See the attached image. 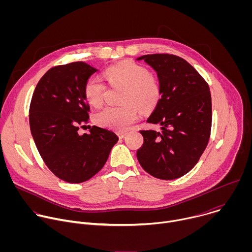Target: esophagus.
<instances>
[{"label":"esophagus","mask_w":252,"mask_h":252,"mask_svg":"<svg viewBox=\"0 0 252 252\" xmlns=\"http://www.w3.org/2000/svg\"><path fill=\"white\" fill-rule=\"evenodd\" d=\"M118 135L120 138H124L126 135V132H123V131H119L118 132Z\"/></svg>","instance_id":"34e87169"}]
</instances>
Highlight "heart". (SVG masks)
Returning <instances> with one entry per match:
<instances>
[{"instance_id":"obj_1","label":"heart","mask_w":252,"mask_h":252,"mask_svg":"<svg viewBox=\"0 0 252 252\" xmlns=\"http://www.w3.org/2000/svg\"><path fill=\"white\" fill-rule=\"evenodd\" d=\"M104 78L112 86L125 88L121 106H106L94 116L95 123L103 127L124 131L130 127L139 118V110L149 113L157 106L161 88L158 80L150 70L132 62L122 63L107 67ZM105 86L97 77H90L84 86L87 101L98 107L103 102Z\"/></svg>"}]
</instances>
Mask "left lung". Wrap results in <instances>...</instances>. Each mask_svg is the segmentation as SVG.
<instances>
[{
	"label": "left lung",
	"mask_w": 252,
	"mask_h": 252,
	"mask_svg": "<svg viewBox=\"0 0 252 252\" xmlns=\"http://www.w3.org/2000/svg\"><path fill=\"white\" fill-rule=\"evenodd\" d=\"M158 75L161 88L149 124L160 131L140 130L143 145L136 152L141 167L151 175L170 181L188 173L203 154L211 129L209 87L183 58L168 54L141 56Z\"/></svg>",
	"instance_id": "obj_1"
}]
</instances>
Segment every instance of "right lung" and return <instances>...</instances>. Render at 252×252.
Masks as SVG:
<instances>
[{
    "instance_id": "right-lung-1",
    "label": "right lung",
    "mask_w": 252,
    "mask_h": 252,
    "mask_svg": "<svg viewBox=\"0 0 252 252\" xmlns=\"http://www.w3.org/2000/svg\"><path fill=\"white\" fill-rule=\"evenodd\" d=\"M95 71L85 62L54 66L42 77L31 100L30 128L35 147L51 171L69 184L96 174L119 140L115 132L95 126L89 133L78 132L89 122L84 86Z\"/></svg>"
}]
</instances>
